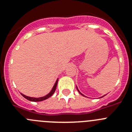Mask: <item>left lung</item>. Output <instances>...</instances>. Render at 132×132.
<instances>
[{
    "label": "left lung",
    "instance_id": "obj_1",
    "mask_svg": "<svg viewBox=\"0 0 132 132\" xmlns=\"http://www.w3.org/2000/svg\"><path fill=\"white\" fill-rule=\"evenodd\" d=\"M77 90H78V91H79V93H80V94H81V95H82V96H85V95H83V94H82V93H80V91H79V89H78V88H77ZM105 96V95H104V96ZM103 96H102V97H103ZM101 98H102V97H101Z\"/></svg>",
    "mask_w": 132,
    "mask_h": 132
}]
</instances>
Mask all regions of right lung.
I'll list each match as a JSON object with an SVG mask.
<instances>
[{
    "instance_id": "right-lung-1",
    "label": "right lung",
    "mask_w": 132,
    "mask_h": 132,
    "mask_svg": "<svg viewBox=\"0 0 132 132\" xmlns=\"http://www.w3.org/2000/svg\"><path fill=\"white\" fill-rule=\"evenodd\" d=\"M57 82H58V79H57V80H56L54 86H53V87L52 88V90L50 91V93H49V94H47V95H45V96H42V97H39V98L30 97V96H26V95L22 94V93H21V94H22V96H24L25 98H26L27 100H28V101H32V102H39V101H44V100H46V99H47L48 98H50V96H52V95H53V93H54L55 91L56 87H57Z\"/></svg>"
}]
</instances>
